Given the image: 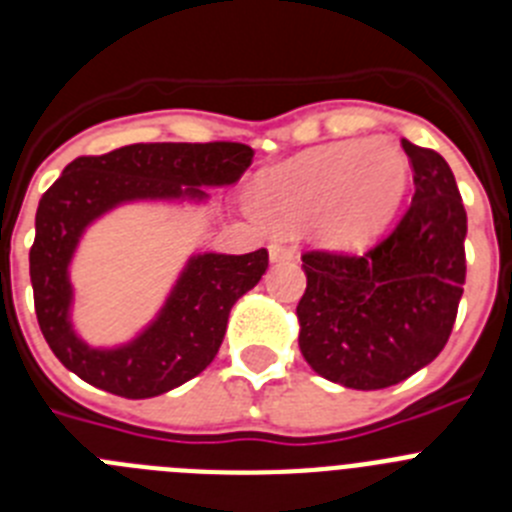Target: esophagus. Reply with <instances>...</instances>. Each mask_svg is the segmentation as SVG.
<instances>
[{"label": "esophagus", "mask_w": 512, "mask_h": 512, "mask_svg": "<svg viewBox=\"0 0 512 512\" xmlns=\"http://www.w3.org/2000/svg\"><path fill=\"white\" fill-rule=\"evenodd\" d=\"M269 256H271V261L292 259V256H295V248L287 246V243H284V241H271L269 243Z\"/></svg>", "instance_id": "obj_1"}]
</instances>
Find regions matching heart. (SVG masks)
Here are the masks:
<instances>
[{
  "mask_svg": "<svg viewBox=\"0 0 512 512\" xmlns=\"http://www.w3.org/2000/svg\"><path fill=\"white\" fill-rule=\"evenodd\" d=\"M408 161L387 140H341L261 176V205L279 223H307L330 246H364L390 223Z\"/></svg>",
  "mask_w": 512,
  "mask_h": 512,
  "instance_id": "obj_1",
  "label": "heart"
}]
</instances>
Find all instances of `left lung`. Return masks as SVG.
Wrapping results in <instances>:
<instances>
[{"label":"left lung","instance_id":"obj_1","mask_svg":"<svg viewBox=\"0 0 512 512\" xmlns=\"http://www.w3.org/2000/svg\"><path fill=\"white\" fill-rule=\"evenodd\" d=\"M415 194L395 228L364 253H302L300 351L320 377L384 390L443 351L467 279V210L449 164L402 140Z\"/></svg>","mask_w":512,"mask_h":512}]
</instances>
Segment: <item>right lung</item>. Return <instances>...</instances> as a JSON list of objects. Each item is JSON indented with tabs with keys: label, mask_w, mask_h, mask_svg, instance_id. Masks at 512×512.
<instances>
[{
	"label": "right lung",
	"mask_w": 512,
	"mask_h": 512,
	"mask_svg": "<svg viewBox=\"0 0 512 512\" xmlns=\"http://www.w3.org/2000/svg\"><path fill=\"white\" fill-rule=\"evenodd\" d=\"M251 161L253 148L233 140L133 143L102 156H79L63 169L40 197L30 282L40 330L66 369L128 400L164 395L205 372L223 343L233 302L256 287L269 266L266 248L243 256H194L161 318L138 341L117 351H94L71 330L66 266L81 230L117 202L202 197L200 187L233 184Z\"/></svg>",
	"instance_id": "right-lung-1"
}]
</instances>
